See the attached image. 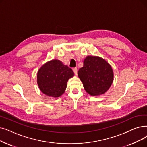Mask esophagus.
<instances>
[{"label":"esophagus","mask_w":147,"mask_h":147,"mask_svg":"<svg viewBox=\"0 0 147 147\" xmlns=\"http://www.w3.org/2000/svg\"><path fill=\"white\" fill-rule=\"evenodd\" d=\"M73 71H74V74H75L76 75H77V74H78V68H76V67H74V68H73Z\"/></svg>","instance_id":"obj_1"}]
</instances>
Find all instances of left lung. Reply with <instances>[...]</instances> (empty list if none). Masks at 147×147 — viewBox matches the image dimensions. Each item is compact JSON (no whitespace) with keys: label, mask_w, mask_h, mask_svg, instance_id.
Segmentation results:
<instances>
[{"label":"left lung","mask_w":147,"mask_h":147,"mask_svg":"<svg viewBox=\"0 0 147 147\" xmlns=\"http://www.w3.org/2000/svg\"><path fill=\"white\" fill-rule=\"evenodd\" d=\"M78 74L85 91L91 95L104 94L113 80L111 66L103 59L96 56H87Z\"/></svg>","instance_id":"1"}]
</instances>
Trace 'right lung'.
I'll return each mask as SVG.
<instances>
[{"label": "right lung", "mask_w": 147, "mask_h": 147, "mask_svg": "<svg viewBox=\"0 0 147 147\" xmlns=\"http://www.w3.org/2000/svg\"><path fill=\"white\" fill-rule=\"evenodd\" d=\"M73 76L71 68L55 59L41 67L37 73V83L44 94L58 97L65 92L68 80Z\"/></svg>", "instance_id": "1"}]
</instances>
